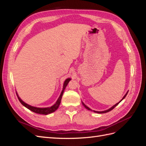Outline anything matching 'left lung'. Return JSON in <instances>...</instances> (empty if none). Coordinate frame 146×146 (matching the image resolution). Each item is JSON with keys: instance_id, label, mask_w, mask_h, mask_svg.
<instances>
[{"instance_id": "left-lung-1", "label": "left lung", "mask_w": 146, "mask_h": 146, "mask_svg": "<svg viewBox=\"0 0 146 146\" xmlns=\"http://www.w3.org/2000/svg\"><path fill=\"white\" fill-rule=\"evenodd\" d=\"M128 92H129V91H127V93L125 94V95L124 96H123V98L122 99V100L120 101V102H118V103H117L116 104H115V105H113V107H111V108H110V109H108V110H105V111H93L94 112H95V113H107V112H109V111H111V110L113 109V108H114V107H116V106L119 104V103H120L121 102L123 99H124L125 98V97H126V96H127V93H128ZM82 104H83V105L84 106V107H85L87 110H91V111H92V110L89 108V107H87V106L85 104H84L83 102H82Z\"/></svg>"}]
</instances>
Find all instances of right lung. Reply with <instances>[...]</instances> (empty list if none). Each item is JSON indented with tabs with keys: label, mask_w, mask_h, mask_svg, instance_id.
I'll return each mask as SVG.
<instances>
[{
	"label": "right lung",
	"mask_w": 146,
	"mask_h": 146,
	"mask_svg": "<svg viewBox=\"0 0 146 146\" xmlns=\"http://www.w3.org/2000/svg\"><path fill=\"white\" fill-rule=\"evenodd\" d=\"M70 80H71V79L69 78L66 79V80L64 81V85H63V90H62V91H61V94H60V97L58 98V100H57V101L56 102V103L54 105L52 106V107H47V108H38V107H33V106H31V105H29L27 104H26V103L24 102V101L22 100V99H21V98L19 97V96H18V94H17V92H16V95L17 96V98H18L19 102L21 103V104L23 105L25 107L28 108L29 110H31V111L34 112V113H38V114H45V115H47V114H50V113H52L53 112L55 111L56 110L58 109V108L59 107V105L60 104V102H61V98H62V96H63V94L64 89L66 88V86L68 85L69 82Z\"/></svg>",
	"instance_id": "right-lung-1"
}]
</instances>
